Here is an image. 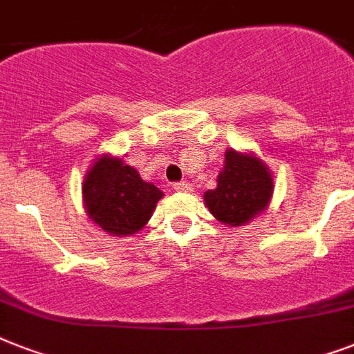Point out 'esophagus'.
<instances>
[{
  "label": "esophagus",
  "mask_w": 354,
  "mask_h": 354,
  "mask_svg": "<svg viewBox=\"0 0 354 354\" xmlns=\"http://www.w3.org/2000/svg\"><path fill=\"white\" fill-rule=\"evenodd\" d=\"M172 187H174V191H178V193H189V191H191V185H189V183H185V182L174 183Z\"/></svg>",
  "instance_id": "esophagus-1"
}]
</instances>
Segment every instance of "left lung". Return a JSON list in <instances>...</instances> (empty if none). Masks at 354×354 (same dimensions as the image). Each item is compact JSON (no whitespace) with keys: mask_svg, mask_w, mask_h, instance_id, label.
I'll list each match as a JSON object with an SVG mask.
<instances>
[{"mask_svg":"<svg viewBox=\"0 0 354 354\" xmlns=\"http://www.w3.org/2000/svg\"><path fill=\"white\" fill-rule=\"evenodd\" d=\"M272 193L274 180L268 167L257 156L230 149L216 187L204 193V200L216 221L239 227L268 207Z\"/></svg>","mask_w":354,"mask_h":354,"instance_id":"1","label":"left lung"}]
</instances>
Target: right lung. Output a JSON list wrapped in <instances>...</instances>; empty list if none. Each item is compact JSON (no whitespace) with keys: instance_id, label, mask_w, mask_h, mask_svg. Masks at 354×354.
Here are the masks:
<instances>
[{"instance_id":"add662e5","label":"right lung","mask_w":354,"mask_h":354,"mask_svg":"<svg viewBox=\"0 0 354 354\" xmlns=\"http://www.w3.org/2000/svg\"><path fill=\"white\" fill-rule=\"evenodd\" d=\"M161 196L160 189L141 180L133 167L108 154L93 161L82 183L86 213L113 236L143 230Z\"/></svg>"}]
</instances>
